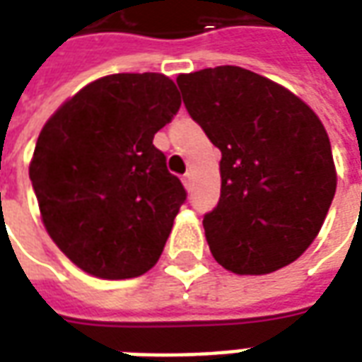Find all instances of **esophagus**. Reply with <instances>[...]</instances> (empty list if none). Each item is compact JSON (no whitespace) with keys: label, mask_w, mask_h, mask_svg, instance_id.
<instances>
[{"label":"esophagus","mask_w":362,"mask_h":362,"mask_svg":"<svg viewBox=\"0 0 362 362\" xmlns=\"http://www.w3.org/2000/svg\"><path fill=\"white\" fill-rule=\"evenodd\" d=\"M182 180H184V186H186V188L192 189V186H194V176H192V173L184 174V178H182Z\"/></svg>","instance_id":"obj_1"}]
</instances>
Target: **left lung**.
I'll return each instance as SVG.
<instances>
[{
  "mask_svg": "<svg viewBox=\"0 0 362 362\" xmlns=\"http://www.w3.org/2000/svg\"><path fill=\"white\" fill-rule=\"evenodd\" d=\"M176 83L192 119L221 149L219 204L204 217L213 258L238 275L288 266L320 233L337 186L320 118L243 67H209Z\"/></svg>",
  "mask_w": 362,
  "mask_h": 362,
  "instance_id": "left-lung-1",
  "label": "left lung"
}]
</instances>
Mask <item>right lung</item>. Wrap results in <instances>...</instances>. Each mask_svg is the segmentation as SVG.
<instances>
[{
	"label": "right lung",
	"instance_id": "right-lung-1",
	"mask_svg": "<svg viewBox=\"0 0 362 362\" xmlns=\"http://www.w3.org/2000/svg\"><path fill=\"white\" fill-rule=\"evenodd\" d=\"M180 104L166 75L114 74L44 124L28 176L48 235L83 272L129 279L160 258L186 189L153 137Z\"/></svg>",
	"mask_w": 362,
	"mask_h": 362
}]
</instances>
